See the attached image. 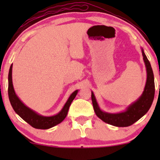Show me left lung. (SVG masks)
<instances>
[{
    "label": "left lung",
    "instance_id": "1",
    "mask_svg": "<svg viewBox=\"0 0 160 160\" xmlns=\"http://www.w3.org/2000/svg\"><path fill=\"white\" fill-rule=\"evenodd\" d=\"M142 55L147 70V82L144 92L140 98L130 104L126 111L117 113H110L102 111L97 103L94 93L92 92V102L95 114L104 122L118 127L129 126L146 114L151 107L155 94L154 76L150 62L148 61L143 49Z\"/></svg>",
    "mask_w": 160,
    "mask_h": 160
}]
</instances>
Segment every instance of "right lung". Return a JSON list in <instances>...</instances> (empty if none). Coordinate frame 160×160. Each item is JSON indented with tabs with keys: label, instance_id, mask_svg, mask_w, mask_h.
<instances>
[{
	"label": "right lung",
	"instance_id": "right-lung-1",
	"mask_svg": "<svg viewBox=\"0 0 160 160\" xmlns=\"http://www.w3.org/2000/svg\"><path fill=\"white\" fill-rule=\"evenodd\" d=\"M12 65H11L8 75L9 99H10V104L13 110L22 119H23L29 125H31L32 127L39 128V129H48V128H52L53 126L60 123L65 120L66 116L68 114V112L70 105L76 97L78 90L74 91L72 94L70 95L67 102L62 108L61 111L57 113L56 115L51 116V117L41 116L33 110L28 108L27 106H25L16 95L15 91H14L12 81Z\"/></svg>",
	"mask_w": 160,
	"mask_h": 160
}]
</instances>
